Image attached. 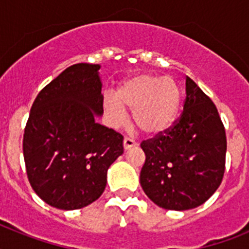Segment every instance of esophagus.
Masks as SVG:
<instances>
[{
    "instance_id": "esophagus-1",
    "label": "esophagus",
    "mask_w": 249,
    "mask_h": 249,
    "mask_svg": "<svg viewBox=\"0 0 249 249\" xmlns=\"http://www.w3.org/2000/svg\"><path fill=\"white\" fill-rule=\"evenodd\" d=\"M136 146H137V142H136L133 138L124 137V140H123V148L129 149L132 148V147H136Z\"/></svg>"
}]
</instances>
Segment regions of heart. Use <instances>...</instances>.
Wrapping results in <instances>:
<instances>
[{
    "label": "heart",
    "mask_w": 249,
    "mask_h": 249,
    "mask_svg": "<svg viewBox=\"0 0 249 249\" xmlns=\"http://www.w3.org/2000/svg\"><path fill=\"white\" fill-rule=\"evenodd\" d=\"M181 89L173 78L142 73L126 80L116 94L103 96V107L112 126L126 122V108L141 131L157 135L172 126L181 106Z\"/></svg>",
    "instance_id": "obj_1"
}]
</instances>
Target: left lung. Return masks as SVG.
Masks as SVG:
<instances>
[{
  "mask_svg": "<svg viewBox=\"0 0 249 249\" xmlns=\"http://www.w3.org/2000/svg\"><path fill=\"white\" fill-rule=\"evenodd\" d=\"M186 94L178 120L141 143L146 155L141 186L164 210L203 204L217 191L226 169L227 138L217 107L190 77Z\"/></svg>",
  "mask_w": 249,
  "mask_h": 249,
  "instance_id": "obj_1",
  "label": "left lung"
}]
</instances>
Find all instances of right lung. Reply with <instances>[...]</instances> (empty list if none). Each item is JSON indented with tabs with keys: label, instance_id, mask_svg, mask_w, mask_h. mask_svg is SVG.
<instances>
[{
	"label": "right lung",
	"instance_id": "right-lung-1",
	"mask_svg": "<svg viewBox=\"0 0 249 249\" xmlns=\"http://www.w3.org/2000/svg\"><path fill=\"white\" fill-rule=\"evenodd\" d=\"M100 65L66 68L37 94L23 135L31 187L58 210H80L98 199L107 169L123 153V136L94 122L103 113Z\"/></svg>",
	"mask_w": 249,
	"mask_h": 249
}]
</instances>
